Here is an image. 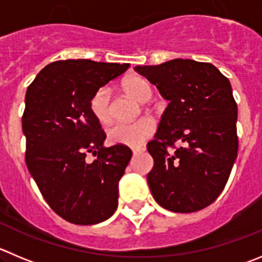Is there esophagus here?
Returning <instances> with one entry per match:
<instances>
[{
	"label": "esophagus",
	"instance_id": "obj_1",
	"mask_svg": "<svg viewBox=\"0 0 262 262\" xmlns=\"http://www.w3.org/2000/svg\"><path fill=\"white\" fill-rule=\"evenodd\" d=\"M145 150H146V148H145V147H142V146H139V147H134V148H132V151H133L134 155H137V154L143 152V151H145Z\"/></svg>",
	"mask_w": 262,
	"mask_h": 262
}]
</instances>
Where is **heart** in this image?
I'll return each instance as SVG.
<instances>
[{
	"label": "heart",
	"mask_w": 262,
	"mask_h": 262,
	"mask_svg": "<svg viewBox=\"0 0 262 262\" xmlns=\"http://www.w3.org/2000/svg\"><path fill=\"white\" fill-rule=\"evenodd\" d=\"M124 92L139 103L150 101L152 97V88L141 76H129L121 82ZM90 111L95 119L103 125H108L112 121L111 98L107 88H101L93 94L90 99ZM155 130V124L150 117H142L134 123L116 124L108 130V139L115 145L138 147Z\"/></svg>",
	"instance_id": "heart-1"
}]
</instances>
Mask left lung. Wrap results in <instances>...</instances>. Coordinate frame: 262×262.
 I'll return each mask as SVG.
<instances>
[{
  "mask_svg": "<svg viewBox=\"0 0 262 262\" xmlns=\"http://www.w3.org/2000/svg\"><path fill=\"white\" fill-rule=\"evenodd\" d=\"M134 70L169 101L147 151L154 199L163 208L191 213L208 207L224 190L238 155V106L230 81L213 64L168 60ZM181 146L168 153V145Z\"/></svg>",
  "mask_w": 262,
  "mask_h": 262,
  "instance_id": "obj_1",
  "label": "left lung"
}]
</instances>
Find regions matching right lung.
<instances>
[{
    "label": "right lung",
    "instance_id": "1",
    "mask_svg": "<svg viewBox=\"0 0 262 262\" xmlns=\"http://www.w3.org/2000/svg\"><path fill=\"white\" fill-rule=\"evenodd\" d=\"M129 66L58 60L27 89L21 117L27 167L51 209L72 224H99L117 208L119 181L132 151L123 145L104 147L106 134L90 99ZM88 152L97 156L92 163L84 159Z\"/></svg>",
    "mask_w": 262,
    "mask_h": 262
}]
</instances>
